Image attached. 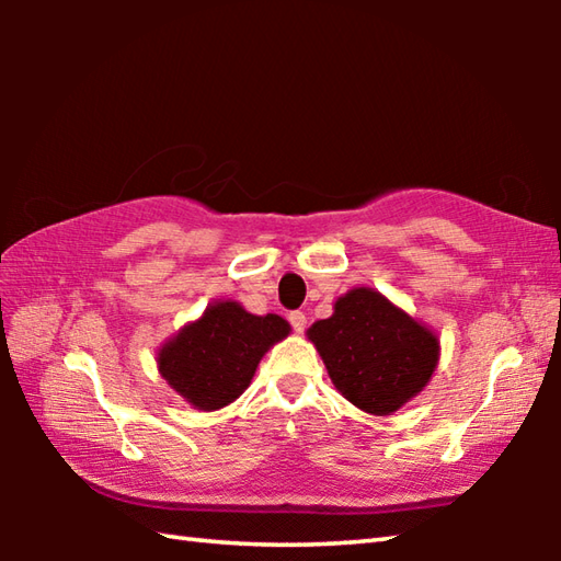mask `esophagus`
<instances>
[{
  "label": "esophagus",
  "mask_w": 561,
  "mask_h": 561,
  "mask_svg": "<svg viewBox=\"0 0 561 561\" xmlns=\"http://www.w3.org/2000/svg\"><path fill=\"white\" fill-rule=\"evenodd\" d=\"M289 324L294 331H297V334H301V331L307 329V314H304V311H291Z\"/></svg>",
  "instance_id": "obj_1"
}]
</instances>
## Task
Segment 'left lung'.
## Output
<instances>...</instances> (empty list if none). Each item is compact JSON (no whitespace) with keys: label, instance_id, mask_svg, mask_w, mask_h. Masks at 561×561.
I'll return each mask as SVG.
<instances>
[{"label":"left lung","instance_id":"8db88e82","mask_svg":"<svg viewBox=\"0 0 561 561\" xmlns=\"http://www.w3.org/2000/svg\"><path fill=\"white\" fill-rule=\"evenodd\" d=\"M309 339L336 391L374 415H388L411 401L438 366L433 331L366 287L344 294L334 314L309 329Z\"/></svg>","mask_w":561,"mask_h":561}]
</instances>
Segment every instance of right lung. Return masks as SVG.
Masks as SVG:
<instances>
[{
    "label": "right lung",
    "instance_id": "obj_1",
    "mask_svg": "<svg viewBox=\"0 0 561 561\" xmlns=\"http://www.w3.org/2000/svg\"><path fill=\"white\" fill-rule=\"evenodd\" d=\"M287 334L277 314L254 317L237 301H217L160 348L158 368L187 403L217 411L250 386L260 358Z\"/></svg>",
    "mask_w": 561,
    "mask_h": 561
}]
</instances>
